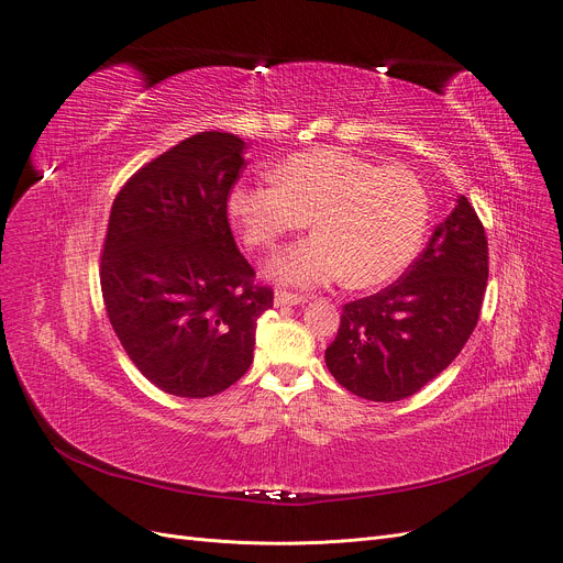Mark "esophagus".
<instances>
[{
  "label": "esophagus",
  "mask_w": 563,
  "mask_h": 563,
  "mask_svg": "<svg viewBox=\"0 0 563 563\" xmlns=\"http://www.w3.org/2000/svg\"><path fill=\"white\" fill-rule=\"evenodd\" d=\"M306 299L299 297V294H289V291H283V289H276L274 294V306L276 308H285V306H301Z\"/></svg>",
  "instance_id": "1"
}]
</instances>
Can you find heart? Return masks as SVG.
Here are the masks:
<instances>
[{"label": "heart", "instance_id": "heart-1", "mask_svg": "<svg viewBox=\"0 0 563 563\" xmlns=\"http://www.w3.org/2000/svg\"><path fill=\"white\" fill-rule=\"evenodd\" d=\"M276 177L240 183L228 196L230 221L251 249H274L312 219L317 232L266 266L272 280L314 289L349 278L374 287L397 278L416 257L429 198L408 168H378L338 147H317L285 159Z\"/></svg>", "mask_w": 563, "mask_h": 563}]
</instances>
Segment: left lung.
<instances>
[{
  "mask_svg": "<svg viewBox=\"0 0 563 563\" xmlns=\"http://www.w3.org/2000/svg\"><path fill=\"white\" fill-rule=\"evenodd\" d=\"M488 280L484 225L465 196L435 225L406 274L342 308L327 367L342 388L369 401L416 395L445 369L477 327Z\"/></svg>",
  "mask_w": 563,
  "mask_h": 563,
  "instance_id": "1",
  "label": "left lung"
}]
</instances>
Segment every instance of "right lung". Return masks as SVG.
<instances>
[{"instance_id":"obj_1","label":"right lung","mask_w":563,"mask_h":563,"mask_svg":"<svg viewBox=\"0 0 563 563\" xmlns=\"http://www.w3.org/2000/svg\"><path fill=\"white\" fill-rule=\"evenodd\" d=\"M244 147L228 132L189 136L134 173L109 214V321L139 372L175 397H212L240 380L257 319L274 306L228 223Z\"/></svg>"}]
</instances>
